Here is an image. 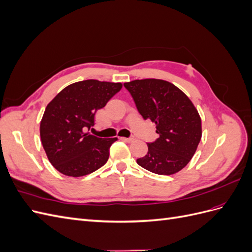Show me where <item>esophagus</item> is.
Masks as SVG:
<instances>
[{"label": "esophagus", "mask_w": 252, "mask_h": 252, "mask_svg": "<svg viewBox=\"0 0 252 252\" xmlns=\"http://www.w3.org/2000/svg\"><path fill=\"white\" fill-rule=\"evenodd\" d=\"M122 140L125 141V142H128V143H132L134 141L133 138H122Z\"/></svg>", "instance_id": "obj_1"}]
</instances>
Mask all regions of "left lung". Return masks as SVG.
Here are the masks:
<instances>
[{
    "mask_svg": "<svg viewBox=\"0 0 252 252\" xmlns=\"http://www.w3.org/2000/svg\"><path fill=\"white\" fill-rule=\"evenodd\" d=\"M144 120L157 127L158 138L148 143L147 155L136 159L157 174L179 172L190 162L202 138V122L192 102L173 84L158 79L124 83Z\"/></svg>",
    "mask_w": 252,
    "mask_h": 252,
    "instance_id": "obj_1",
    "label": "left lung"
}]
</instances>
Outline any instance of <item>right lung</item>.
Wrapping results in <instances>:
<instances>
[{
  "mask_svg": "<svg viewBox=\"0 0 252 252\" xmlns=\"http://www.w3.org/2000/svg\"><path fill=\"white\" fill-rule=\"evenodd\" d=\"M122 88L121 83L86 80L68 85L47 105L40 125L43 148L55 168L68 177H83L101 168L117 138L90 134L96 110Z\"/></svg>",
  "mask_w": 252,
  "mask_h": 252,
  "instance_id": "obj_1",
  "label": "right lung"
}]
</instances>
